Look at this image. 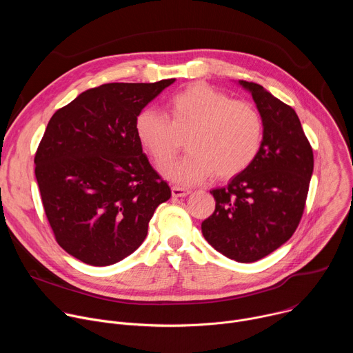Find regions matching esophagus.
I'll return each instance as SVG.
<instances>
[{"mask_svg":"<svg viewBox=\"0 0 353 353\" xmlns=\"http://www.w3.org/2000/svg\"><path fill=\"white\" fill-rule=\"evenodd\" d=\"M191 191L188 188H184V187H179V185H173L172 187V195L173 196H185L188 195Z\"/></svg>","mask_w":353,"mask_h":353,"instance_id":"obj_1","label":"esophagus"}]
</instances>
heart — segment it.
<instances>
[{
  "instance_id": "heart-1",
  "label": "heart",
  "mask_w": 353,
  "mask_h": 353,
  "mask_svg": "<svg viewBox=\"0 0 353 353\" xmlns=\"http://www.w3.org/2000/svg\"><path fill=\"white\" fill-rule=\"evenodd\" d=\"M169 117L152 108L138 113L135 135L158 166L169 163L187 135L188 154L163 168L179 184L192 185L215 174L232 177L248 168L260 154L265 124L256 106L233 100L205 83H194L168 100Z\"/></svg>"
}]
</instances>
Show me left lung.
<instances>
[{
    "instance_id": "8db88e82",
    "label": "left lung",
    "mask_w": 353,
    "mask_h": 353,
    "mask_svg": "<svg viewBox=\"0 0 353 353\" xmlns=\"http://www.w3.org/2000/svg\"><path fill=\"white\" fill-rule=\"evenodd\" d=\"M239 83L253 96L264 119L263 148L226 187L211 191L215 211L201 223V230L228 259L254 263L294 233L305 211L314 161L296 112L259 83Z\"/></svg>"
}]
</instances>
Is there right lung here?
<instances>
[{"label": "right lung", "mask_w": 353, "mask_h": 353, "mask_svg": "<svg viewBox=\"0 0 353 353\" xmlns=\"http://www.w3.org/2000/svg\"><path fill=\"white\" fill-rule=\"evenodd\" d=\"M176 79L88 89L50 119L34 157L41 203L57 243L106 267L142 244L170 187L142 152L138 113Z\"/></svg>", "instance_id": "1"}]
</instances>
